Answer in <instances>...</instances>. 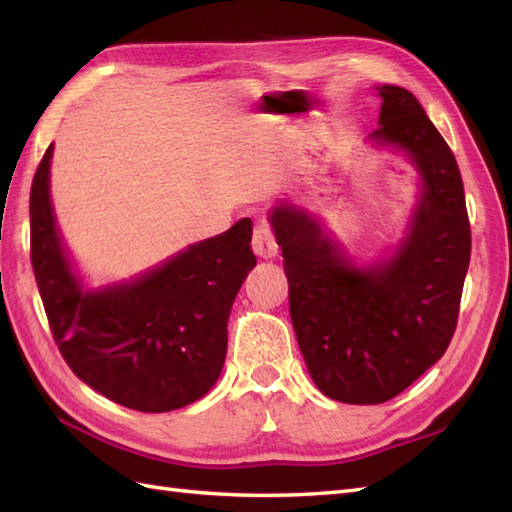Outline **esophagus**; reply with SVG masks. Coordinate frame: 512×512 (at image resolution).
<instances>
[{"instance_id":"1","label":"esophagus","mask_w":512,"mask_h":512,"mask_svg":"<svg viewBox=\"0 0 512 512\" xmlns=\"http://www.w3.org/2000/svg\"><path fill=\"white\" fill-rule=\"evenodd\" d=\"M277 239H275V233L273 228H270V224L266 220H259L255 224V231H253V250L257 257L262 259H273L277 255Z\"/></svg>"}]
</instances>
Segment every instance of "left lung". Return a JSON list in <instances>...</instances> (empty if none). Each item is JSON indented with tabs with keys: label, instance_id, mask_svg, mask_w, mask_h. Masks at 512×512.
<instances>
[{
	"label": "left lung",
	"instance_id": "obj_1",
	"mask_svg": "<svg viewBox=\"0 0 512 512\" xmlns=\"http://www.w3.org/2000/svg\"><path fill=\"white\" fill-rule=\"evenodd\" d=\"M378 94L372 138L407 151L422 173V200L398 255L356 270L303 211L279 204L270 213L308 372L325 396L350 405L391 400L442 358L471 262L464 184L447 140L411 92L383 85Z\"/></svg>",
	"mask_w": 512,
	"mask_h": 512
}]
</instances>
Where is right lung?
I'll list each match as a JSON object with an SVG mask.
<instances>
[{
  "mask_svg": "<svg viewBox=\"0 0 512 512\" xmlns=\"http://www.w3.org/2000/svg\"><path fill=\"white\" fill-rule=\"evenodd\" d=\"M43 154L30 189V262L50 332L85 385L136 411L200 400L220 378L226 323L257 257L253 222L193 244L132 286L83 292L54 226Z\"/></svg>",
  "mask_w": 512,
  "mask_h": 512,
  "instance_id": "right-lung-1",
  "label": "right lung"
}]
</instances>
